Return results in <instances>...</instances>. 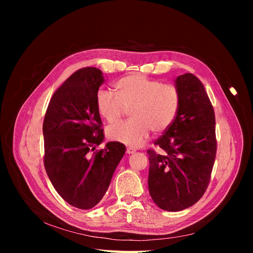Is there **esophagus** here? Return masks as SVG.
I'll return each mask as SVG.
<instances>
[{"label": "esophagus", "mask_w": 253, "mask_h": 253, "mask_svg": "<svg viewBox=\"0 0 253 253\" xmlns=\"http://www.w3.org/2000/svg\"><path fill=\"white\" fill-rule=\"evenodd\" d=\"M135 152H136V149H134V148H127L126 149L127 154H133V153H135Z\"/></svg>", "instance_id": "esophagus-1"}]
</instances>
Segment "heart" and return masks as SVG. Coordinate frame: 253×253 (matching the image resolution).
<instances>
[{"label":"heart","mask_w":253,"mask_h":253,"mask_svg":"<svg viewBox=\"0 0 253 253\" xmlns=\"http://www.w3.org/2000/svg\"><path fill=\"white\" fill-rule=\"evenodd\" d=\"M117 95L99 89L96 95L98 113L106 121H118L129 109L132 118L108 127L110 139L129 147H139L151 131L163 133L177 116L179 89L139 73L127 75L115 83Z\"/></svg>","instance_id":"obj_1"}]
</instances>
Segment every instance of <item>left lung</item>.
I'll list each match as a JSON object with an SVG mask.
<instances>
[{
    "mask_svg": "<svg viewBox=\"0 0 253 253\" xmlns=\"http://www.w3.org/2000/svg\"><path fill=\"white\" fill-rule=\"evenodd\" d=\"M180 105L172 126L148 150L149 192L160 209L180 211L200 201L216 155L215 116L203 83L193 74L175 80Z\"/></svg>",
    "mask_w": 253,
    "mask_h": 253,
    "instance_id": "left-lung-1",
    "label": "left lung"
}]
</instances>
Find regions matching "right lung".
Here are the masks:
<instances>
[{"label":"right lung","instance_id":"right-lung-1","mask_svg":"<svg viewBox=\"0 0 253 253\" xmlns=\"http://www.w3.org/2000/svg\"><path fill=\"white\" fill-rule=\"evenodd\" d=\"M102 72L84 67L55 93L43 122L44 167L53 188L65 202L91 209L108 191L113 174L126 153L125 144L104 139L96 95Z\"/></svg>","mask_w":253,"mask_h":253}]
</instances>
